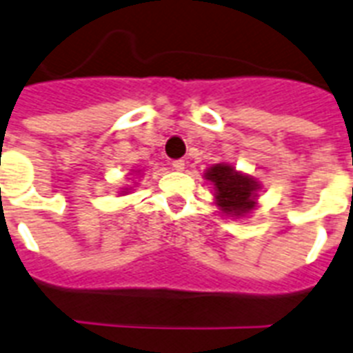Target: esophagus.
Instances as JSON below:
<instances>
[{"label": "esophagus", "instance_id": "esophagus-1", "mask_svg": "<svg viewBox=\"0 0 353 353\" xmlns=\"http://www.w3.org/2000/svg\"><path fill=\"white\" fill-rule=\"evenodd\" d=\"M172 165V168H174V170H183V168H185V161L183 159H174L170 163Z\"/></svg>", "mask_w": 353, "mask_h": 353}]
</instances>
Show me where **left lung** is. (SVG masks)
Returning a JSON list of instances; mask_svg holds the SVG:
<instances>
[{
	"instance_id": "8db88e82",
	"label": "left lung",
	"mask_w": 353,
	"mask_h": 353,
	"mask_svg": "<svg viewBox=\"0 0 353 353\" xmlns=\"http://www.w3.org/2000/svg\"><path fill=\"white\" fill-rule=\"evenodd\" d=\"M205 177L214 183L216 201L223 212L241 216L252 210L258 190L256 181L252 177L243 176L229 165L210 166Z\"/></svg>"
}]
</instances>
